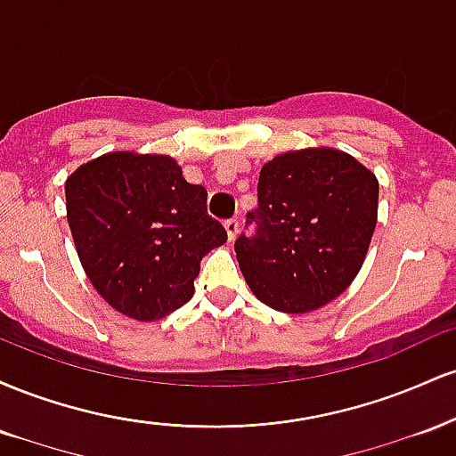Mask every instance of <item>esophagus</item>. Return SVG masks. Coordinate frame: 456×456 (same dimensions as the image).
<instances>
[{"label": "esophagus", "instance_id": "esophagus-1", "mask_svg": "<svg viewBox=\"0 0 456 456\" xmlns=\"http://www.w3.org/2000/svg\"><path fill=\"white\" fill-rule=\"evenodd\" d=\"M224 229H227V238L233 242V240L238 238V229H240L238 218H227V221H224Z\"/></svg>", "mask_w": 456, "mask_h": 456}]
</instances>
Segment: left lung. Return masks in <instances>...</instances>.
Returning <instances> with one entry per match:
<instances>
[{"label":"left lung","mask_w":456,"mask_h":456,"mask_svg":"<svg viewBox=\"0 0 456 456\" xmlns=\"http://www.w3.org/2000/svg\"><path fill=\"white\" fill-rule=\"evenodd\" d=\"M379 184L354 156L302 150L265 162L257 210L235 240L240 270L264 305L308 313L355 279L378 223Z\"/></svg>","instance_id":"1"}]
</instances>
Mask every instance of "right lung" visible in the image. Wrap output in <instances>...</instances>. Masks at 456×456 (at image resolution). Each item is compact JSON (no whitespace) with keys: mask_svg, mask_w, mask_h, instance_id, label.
Returning <instances> with one entry per match:
<instances>
[{"mask_svg":"<svg viewBox=\"0 0 456 456\" xmlns=\"http://www.w3.org/2000/svg\"><path fill=\"white\" fill-rule=\"evenodd\" d=\"M206 201L169 156L115 151L68 177L78 259L115 311L154 322L191 300L201 259L227 242Z\"/></svg>","mask_w":456,"mask_h":456,"instance_id":"1","label":"right lung"}]
</instances>
